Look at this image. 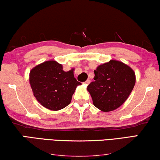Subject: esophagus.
<instances>
[{"instance_id": "1", "label": "esophagus", "mask_w": 160, "mask_h": 160, "mask_svg": "<svg viewBox=\"0 0 160 160\" xmlns=\"http://www.w3.org/2000/svg\"><path fill=\"white\" fill-rule=\"evenodd\" d=\"M89 83H90V80L89 79H87V81H86V82H84V83L86 85H88V84H89Z\"/></svg>"}]
</instances>
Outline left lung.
Here are the masks:
<instances>
[{"mask_svg": "<svg viewBox=\"0 0 160 160\" xmlns=\"http://www.w3.org/2000/svg\"><path fill=\"white\" fill-rule=\"evenodd\" d=\"M94 79L87 90L95 107L105 112L114 111L124 104L136 82L134 71L116 60L98 66Z\"/></svg>", "mask_w": 160, "mask_h": 160, "instance_id": "8db88e82", "label": "left lung"}]
</instances>
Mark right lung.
<instances>
[{
  "label": "right lung",
  "mask_w": 160,
  "mask_h": 160,
  "mask_svg": "<svg viewBox=\"0 0 160 160\" xmlns=\"http://www.w3.org/2000/svg\"><path fill=\"white\" fill-rule=\"evenodd\" d=\"M29 82L34 97L46 109L58 111L68 106L77 86L82 83L72 71L64 72L56 61H47L32 68Z\"/></svg>",
  "instance_id": "1"
}]
</instances>
